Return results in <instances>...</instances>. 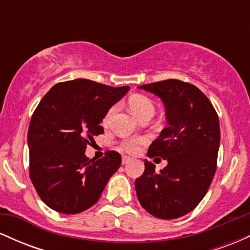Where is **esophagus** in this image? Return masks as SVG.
<instances>
[{
	"label": "esophagus",
	"instance_id": "esophagus-1",
	"mask_svg": "<svg viewBox=\"0 0 250 250\" xmlns=\"http://www.w3.org/2000/svg\"><path fill=\"white\" fill-rule=\"evenodd\" d=\"M130 161H131L130 157H128V156H123L122 157V165H127V163H129Z\"/></svg>",
	"mask_w": 250,
	"mask_h": 250
}]
</instances>
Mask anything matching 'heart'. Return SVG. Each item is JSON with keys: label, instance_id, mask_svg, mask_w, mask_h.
<instances>
[{"label": "heart", "instance_id": "obj_1", "mask_svg": "<svg viewBox=\"0 0 250 250\" xmlns=\"http://www.w3.org/2000/svg\"><path fill=\"white\" fill-rule=\"evenodd\" d=\"M128 105L129 109L131 110V113L134 114L137 119H142L146 115H154L155 113V105L153 101L150 99L145 95H133L130 99L128 100ZM117 107L113 105L105 114L104 119H103V125L108 127L109 123H110L111 117L115 114ZM148 142V140L146 137H129V139L123 140L120 145V148L122 150L127 151L129 154H136L139 153L140 149L143 145Z\"/></svg>", "mask_w": 250, "mask_h": 250}]
</instances>
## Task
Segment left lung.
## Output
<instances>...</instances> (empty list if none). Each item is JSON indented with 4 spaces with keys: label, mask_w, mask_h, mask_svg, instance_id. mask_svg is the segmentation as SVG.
Masks as SVG:
<instances>
[{
    "label": "left lung",
    "mask_w": 250,
    "mask_h": 250,
    "mask_svg": "<svg viewBox=\"0 0 250 250\" xmlns=\"http://www.w3.org/2000/svg\"><path fill=\"white\" fill-rule=\"evenodd\" d=\"M139 88L165 103L168 127L147 155L162 157L168 165L156 173L154 163L145 160V173L135 181L137 199L153 216L177 219L193 210L210 187L220 147L219 116L208 97L190 83L171 79Z\"/></svg>",
    "instance_id": "1"
}]
</instances>
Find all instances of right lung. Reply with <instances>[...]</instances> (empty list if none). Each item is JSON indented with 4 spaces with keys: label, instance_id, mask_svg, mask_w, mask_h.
Returning <instances> with one entry per match:
<instances>
[{
    "label": "right lung",
    "instance_id": "1",
    "mask_svg": "<svg viewBox=\"0 0 250 250\" xmlns=\"http://www.w3.org/2000/svg\"><path fill=\"white\" fill-rule=\"evenodd\" d=\"M129 89L77 79L57 83L43 96L31 116L28 146L30 180L48 207L79 214L99 201L121 155L109 150L95 161L85 149L103 134L102 120Z\"/></svg>",
    "mask_w": 250,
    "mask_h": 250
}]
</instances>
